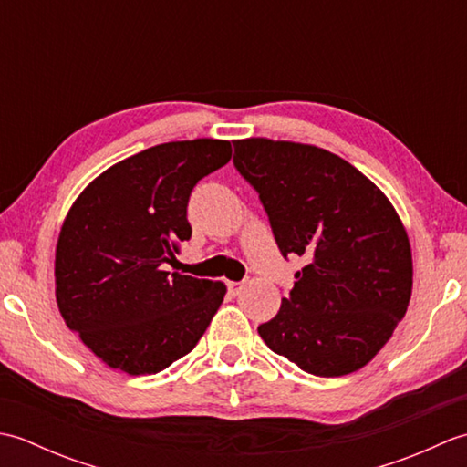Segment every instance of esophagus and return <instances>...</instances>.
<instances>
[{
  "label": "esophagus",
  "mask_w": 467,
  "mask_h": 467,
  "mask_svg": "<svg viewBox=\"0 0 467 467\" xmlns=\"http://www.w3.org/2000/svg\"><path fill=\"white\" fill-rule=\"evenodd\" d=\"M243 283H234V281H231L228 283V293H231L233 296H239L241 295V291H243Z\"/></svg>",
  "instance_id": "1"
}]
</instances>
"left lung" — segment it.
Segmentation results:
<instances>
[{
    "mask_svg": "<svg viewBox=\"0 0 467 467\" xmlns=\"http://www.w3.org/2000/svg\"><path fill=\"white\" fill-rule=\"evenodd\" d=\"M234 166L261 196L283 256H301L295 286L259 335L319 377L369 363L411 299L410 236L389 198L325 148L234 140Z\"/></svg>",
    "mask_w": 467,
    "mask_h": 467,
    "instance_id": "left-lung-1",
    "label": "left lung"
}]
</instances>
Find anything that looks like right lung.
<instances>
[{"instance_id": "right-lung-1", "label": "right lung", "mask_w": 467, "mask_h": 467, "mask_svg": "<svg viewBox=\"0 0 467 467\" xmlns=\"http://www.w3.org/2000/svg\"><path fill=\"white\" fill-rule=\"evenodd\" d=\"M233 156L228 140L196 138L148 148L88 184L56 244V301L98 359L152 375L194 349L226 285L166 271L181 243L194 184Z\"/></svg>"}]
</instances>
